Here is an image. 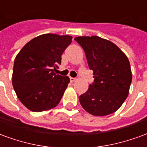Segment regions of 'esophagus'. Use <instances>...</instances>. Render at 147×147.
<instances>
[{
    "instance_id": "obj_1",
    "label": "esophagus",
    "mask_w": 147,
    "mask_h": 147,
    "mask_svg": "<svg viewBox=\"0 0 147 147\" xmlns=\"http://www.w3.org/2000/svg\"><path fill=\"white\" fill-rule=\"evenodd\" d=\"M76 80V78H72V77H70V81L71 82V83L75 82Z\"/></svg>"
}]
</instances>
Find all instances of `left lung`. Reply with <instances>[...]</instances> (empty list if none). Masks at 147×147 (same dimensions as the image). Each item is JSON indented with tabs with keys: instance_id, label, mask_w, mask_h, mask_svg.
I'll return each mask as SVG.
<instances>
[{
	"instance_id": "obj_1",
	"label": "left lung",
	"mask_w": 147,
	"mask_h": 147,
	"mask_svg": "<svg viewBox=\"0 0 147 147\" xmlns=\"http://www.w3.org/2000/svg\"><path fill=\"white\" fill-rule=\"evenodd\" d=\"M86 54L94 82L80 96L85 110L103 117L120 108L128 95L132 74L128 59L117 45L98 36L75 38Z\"/></svg>"
}]
</instances>
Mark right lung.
<instances>
[{"label":"right lung","instance_id":"obj_1","mask_svg":"<svg viewBox=\"0 0 147 147\" xmlns=\"http://www.w3.org/2000/svg\"><path fill=\"white\" fill-rule=\"evenodd\" d=\"M71 38L69 35L42 34L27 42L16 57L12 86L29 110H49L61 102L70 79L56 75L53 68L61 64V55Z\"/></svg>","mask_w":147,"mask_h":147}]
</instances>
